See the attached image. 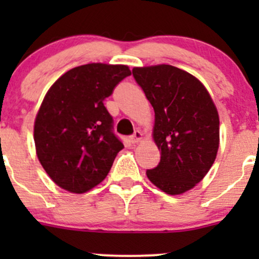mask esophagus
<instances>
[{
  "instance_id": "34e87169",
  "label": "esophagus",
  "mask_w": 259,
  "mask_h": 259,
  "mask_svg": "<svg viewBox=\"0 0 259 259\" xmlns=\"http://www.w3.org/2000/svg\"><path fill=\"white\" fill-rule=\"evenodd\" d=\"M142 133H140V130H135L134 134L130 137V142L133 143V144H137V143H139L140 140H142Z\"/></svg>"
}]
</instances>
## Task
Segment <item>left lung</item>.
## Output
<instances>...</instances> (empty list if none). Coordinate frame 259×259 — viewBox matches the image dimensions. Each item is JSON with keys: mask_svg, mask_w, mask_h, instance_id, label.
Returning a JSON list of instances; mask_svg holds the SVG:
<instances>
[{"mask_svg": "<svg viewBox=\"0 0 259 259\" xmlns=\"http://www.w3.org/2000/svg\"><path fill=\"white\" fill-rule=\"evenodd\" d=\"M133 76L155 113L153 137L161 154L146 176L166 194H182L204 178L215 160L218 111L203 83L178 67H134Z\"/></svg>", "mask_w": 259, "mask_h": 259, "instance_id": "left-lung-1", "label": "left lung"}]
</instances>
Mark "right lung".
<instances>
[{
    "instance_id": "obj_1",
    "label": "right lung",
    "mask_w": 259,
    "mask_h": 259,
    "mask_svg": "<svg viewBox=\"0 0 259 259\" xmlns=\"http://www.w3.org/2000/svg\"><path fill=\"white\" fill-rule=\"evenodd\" d=\"M130 75L125 65L88 64L65 72L50 88L33 139L41 165L59 187L80 194L106 178L124 144L104 100Z\"/></svg>"
}]
</instances>
